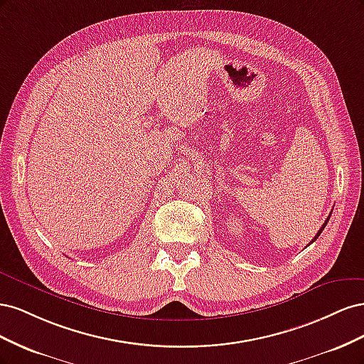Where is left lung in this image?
<instances>
[{
  "instance_id": "obj_1",
  "label": "left lung",
  "mask_w": 364,
  "mask_h": 364,
  "mask_svg": "<svg viewBox=\"0 0 364 364\" xmlns=\"http://www.w3.org/2000/svg\"><path fill=\"white\" fill-rule=\"evenodd\" d=\"M328 220H329V217H328V218H326V222H325V223H323V225H322V228H321V229H318V232H317V235H316V237H314V238H313V241H316V240H317V237H318V235H321V234H322V230H323V229H325V226H326V223H328ZM313 241H311V243H313Z\"/></svg>"
}]
</instances>
